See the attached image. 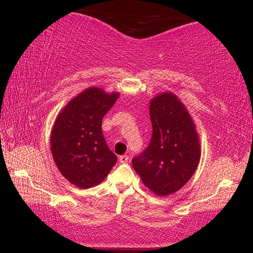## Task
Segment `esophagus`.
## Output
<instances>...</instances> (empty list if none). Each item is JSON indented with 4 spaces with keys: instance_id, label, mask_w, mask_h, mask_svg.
Returning a JSON list of instances; mask_svg holds the SVG:
<instances>
[{
    "instance_id": "1",
    "label": "esophagus",
    "mask_w": 253,
    "mask_h": 253,
    "mask_svg": "<svg viewBox=\"0 0 253 253\" xmlns=\"http://www.w3.org/2000/svg\"><path fill=\"white\" fill-rule=\"evenodd\" d=\"M128 160H129V157H128L127 155H122V156H119V162L121 163H127L128 162Z\"/></svg>"
}]
</instances>
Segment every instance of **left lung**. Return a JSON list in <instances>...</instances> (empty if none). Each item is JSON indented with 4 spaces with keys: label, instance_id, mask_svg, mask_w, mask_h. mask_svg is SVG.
<instances>
[{
    "label": "left lung",
    "instance_id": "8db88e82",
    "mask_svg": "<svg viewBox=\"0 0 253 253\" xmlns=\"http://www.w3.org/2000/svg\"><path fill=\"white\" fill-rule=\"evenodd\" d=\"M149 115L151 143L132 160V168L154 194L170 195L181 190L198 169L200 136L185 105L172 91L152 98Z\"/></svg>",
    "mask_w": 253,
    "mask_h": 253
}]
</instances>
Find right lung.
Wrapping results in <instances>:
<instances>
[{"label": "right lung", "mask_w": 253, "mask_h": 253, "mask_svg": "<svg viewBox=\"0 0 253 253\" xmlns=\"http://www.w3.org/2000/svg\"><path fill=\"white\" fill-rule=\"evenodd\" d=\"M118 97V91L88 87L59 111L51 129V153L60 173L72 185L96 186L116 164L117 156L102 136L101 122Z\"/></svg>", "instance_id": "obj_1"}]
</instances>
